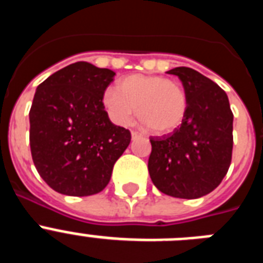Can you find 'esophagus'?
<instances>
[{
	"label": "esophagus",
	"mask_w": 263,
	"mask_h": 263,
	"mask_svg": "<svg viewBox=\"0 0 263 263\" xmlns=\"http://www.w3.org/2000/svg\"><path fill=\"white\" fill-rule=\"evenodd\" d=\"M141 137H142V136H141V134H139L138 132H134V130H133V132H132V138H133V139L141 138Z\"/></svg>",
	"instance_id": "1"
}]
</instances>
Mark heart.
<instances>
[{"instance_id": "b5f03b06", "label": "heart", "mask_w": 263, "mask_h": 263, "mask_svg": "<svg viewBox=\"0 0 263 263\" xmlns=\"http://www.w3.org/2000/svg\"><path fill=\"white\" fill-rule=\"evenodd\" d=\"M103 105L115 124L127 125L136 116L150 132L167 134L182 125L187 95L180 83L163 76L134 73L103 95Z\"/></svg>"}]
</instances>
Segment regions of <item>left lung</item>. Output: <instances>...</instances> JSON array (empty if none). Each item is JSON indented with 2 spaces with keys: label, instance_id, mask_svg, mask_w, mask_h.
I'll return each mask as SVG.
<instances>
[{
  "label": "left lung",
  "instance_id": "obj_1",
  "mask_svg": "<svg viewBox=\"0 0 263 263\" xmlns=\"http://www.w3.org/2000/svg\"><path fill=\"white\" fill-rule=\"evenodd\" d=\"M167 73L182 81L187 111L173 134L152 137L148 174L160 192L179 199L210 194L227 175L233 150V113L227 93L188 67Z\"/></svg>",
  "mask_w": 263,
  "mask_h": 263
}]
</instances>
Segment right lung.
I'll use <instances>...</instances> for the list:
<instances>
[{
    "label": "right lung",
    "instance_id": "right-lung-1",
    "mask_svg": "<svg viewBox=\"0 0 263 263\" xmlns=\"http://www.w3.org/2000/svg\"><path fill=\"white\" fill-rule=\"evenodd\" d=\"M115 72L87 62L59 69L38 85L30 109V148L52 190L89 196L108 185L132 134L109 120L103 95Z\"/></svg>",
    "mask_w": 263,
    "mask_h": 263
}]
</instances>
